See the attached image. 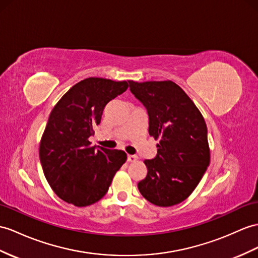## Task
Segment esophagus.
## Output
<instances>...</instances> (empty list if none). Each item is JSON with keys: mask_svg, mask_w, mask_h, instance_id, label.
I'll return each mask as SVG.
<instances>
[{"mask_svg": "<svg viewBox=\"0 0 258 258\" xmlns=\"http://www.w3.org/2000/svg\"><path fill=\"white\" fill-rule=\"evenodd\" d=\"M137 159H138V156L137 155H128V158H127V160H128V162H135V161H137Z\"/></svg>", "mask_w": 258, "mask_h": 258, "instance_id": "34e87169", "label": "esophagus"}]
</instances>
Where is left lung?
Returning <instances> with one entry per match:
<instances>
[{
    "label": "left lung",
    "instance_id": "obj_1",
    "mask_svg": "<svg viewBox=\"0 0 258 258\" xmlns=\"http://www.w3.org/2000/svg\"><path fill=\"white\" fill-rule=\"evenodd\" d=\"M130 91L148 110L149 135L158 154L144 160L147 176L138 188L148 202L171 207L188 198L210 163L207 124L197 106L172 81H128Z\"/></svg>",
    "mask_w": 258,
    "mask_h": 258
}]
</instances>
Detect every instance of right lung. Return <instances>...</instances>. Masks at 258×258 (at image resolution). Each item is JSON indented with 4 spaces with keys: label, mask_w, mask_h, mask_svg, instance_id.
Wrapping results in <instances>:
<instances>
[{
    "label": "right lung",
    "mask_w": 258,
    "mask_h": 258,
    "mask_svg": "<svg viewBox=\"0 0 258 258\" xmlns=\"http://www.w3.org/2000/svg\"><path fill=\"white\" fill-rule=\"evenodd\" d=\"M127 81L87 78L73 85L50 112L40 140L43 174L68 204L86 207L102 199L127 160L121 150L91 147L105 106L128 89Z\"/></svg>",
    "instance_id": "add662e5"
}]
</instances>
